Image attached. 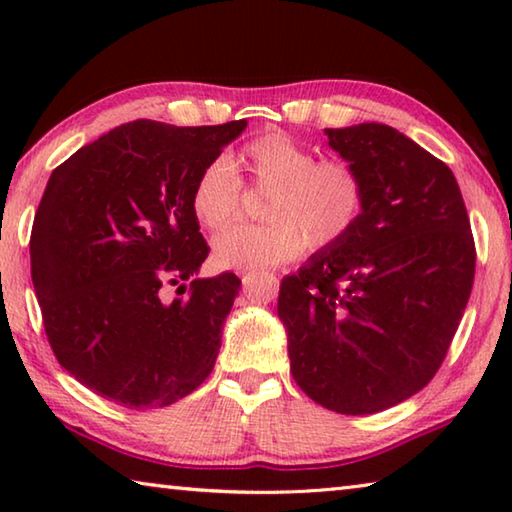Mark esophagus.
Segmentation results:
<instances>
[{"mask_svg":"<svg viewBox=\"0 0 512 512\" xmlns=\"http://www.w3.org/2000/svg\"><path fill=\"white\" fill-rule=\"evenodd\" d=\"M250 277H253V275H250V273H244V275H241V282H250Z\"/></svg>","mask_w":512,"mask_h":512,"instance_id":"esophagus-1","label":"esophagus"}]
</instances>
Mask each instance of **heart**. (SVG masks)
Returning <instances> with one entry per match:
<instances>
[{
  "mask_svg": "<svg viewBox=\"0 0 512 512\" xmlns=\"http://www.w3.org/2000/svg\"><path fill=\"white\" fill-rule=\"evenodd\" d=\"M241 180L266 192L259 203L266 223L241 225L214 239V259L223 268L277 266L307 244L334 248L359 228L366 212V185L350 162L318 160L307 146L271 131L198 173L192 212L203 228L219 232L239 219Z\"/></svg>",
  "mask_w": 512,
  "mask_h": 512,
  "instance_id": "obj_1",
  "label": "heart"
}]
</instances>
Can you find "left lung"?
<instances>
[{
	"instance_id": "8db88e82",
	"label": "left lung",
	"mask_w": 512,
	"mask_h": 512,
	"mask_svg": "<svg viewBox=\"0 0 512 512\" xmlns=\"http://www.w3.org/2000/svg\"><path fill=\"white\" fill-rule=\"evenodd\" d=\"M361 173L366 212L343 244L280 284L291 375L329 411L368 415L436 375L472 293L476 250L452 169L386 124L325 128Z\"/></svg>"
}]
</instances>
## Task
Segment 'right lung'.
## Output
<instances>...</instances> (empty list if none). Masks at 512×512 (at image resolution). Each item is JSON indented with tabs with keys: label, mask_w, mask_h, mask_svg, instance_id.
<instances>
[{
	"label": "right lung",
	"mask_w": 512,
	"mask_h": 512,
	"mask_svg": "<svg viewBox=\"0 0 512 512\" xmlns=\"http://www.w3.org/2000/svg\"><path fill=\"white\" fill-rule=\"evenodd\" d=\"M244 128L246 119L187 128L137 119L51 173L31 280L58 363L103 400L158 409L212 372L241 280H194L210 248L192 189Z\"/></svg>",
	"instance_id": "right-lung-1"
}]
</instances>
